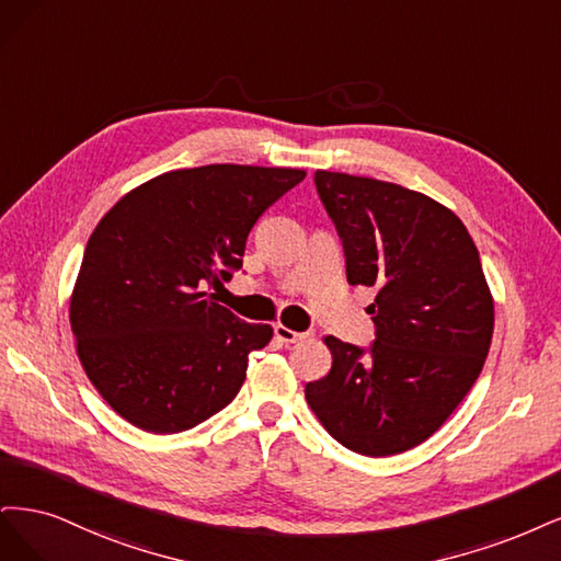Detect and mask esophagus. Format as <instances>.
<instances>
[{
	"label": "esophagus",
	"instance_id": "esophagus-1",
	"mask_svg": "<svg viewBox=\"0 0 561 561\" xmlns=\"http://www.w3.org/2000/svg\"><path fill=\"white\" fill-rule=\"evenodd\" d=\"M275 335H277V340H279V342H284V345H296V342H302V340L310 337V333H298V331H291V329L282 327V323H277V327H275Z\"/></svg>",
	"mask_w": 561,
	"mask_h": 561
}]
</instances>
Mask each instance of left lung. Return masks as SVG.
<instances>
[{
	"mask_svg": "<svg viewBox=\"0 0 561 561\" xmlns=\"http://www.w3.org/2000/svg\"><path fill=\"white\" fill-rule=\"evenodd\" d=\"M314 184L345 249L347 282L373 286L370 352L333 335L327 377L305 387L331 436L389 457L436 433L484 366L494 298L459 216L433 197L370 176L317 170Z\"/></svg>",
	"mask_w": 561,
	"mask_h": 561,
	"instance_id": "left-lung-1",
	"label": "left lung"
}]
</instances>
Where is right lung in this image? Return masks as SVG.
<instances>
[{
    "mask_svg": "<svg viewBox=\"0 0 561 561\" xmlns=\"http://www.w3.org/2000/svg\"><path fill=\"white\" fill-rule=\"evenodd\" d=\"M305 179L296 168L203 165L125 193L85 244L69 300L77 354L123 420L179 433L224 410L273 327L207 294L242 267L261 214Z\"/></svg>",
    "mask_w": 561,
    "mask_h": 561,
    "instance_id": "right-lung-1",
    "label": "right lung"
}]
</instances>
